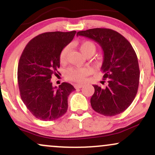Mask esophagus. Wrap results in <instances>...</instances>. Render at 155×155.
Masks as SVG:
<instances>
[{"label":"esophagus","instance_id":"esophagus-1","mask_svg":"<svg viewBox=\"0 0 155 155\" xmlns=\"http://www.w3.org/2000/svg\"><path fill=\"white\" fill-rule=\"evenodd\" d=\"M83 87V84H74V87L78 89V88H81Z\"/></svg>","mask_w":155,"mask_h":155}]
</instances>
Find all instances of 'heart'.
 <instances>
[{"instance_id":"obj_1","label":"heart","mask_w":155,"mask_h":155,"mask_svg":"<svg viewBox=\"0 0 155 155\" xmlns=\"http://www.w3.org/2000/svg\"><path fill=\"white\" fill-rule=\"evenodd\" d=\"M79 49L85 56L93 55L96 50V47L93 42L85 41L79 45ZM68 52V47L66 46L62 49L60 54V62H64L66 59ZM88 74V69L86 68H71L66 71V76L69 79L75 81H81Z\"/></svg>"}]
</instances>
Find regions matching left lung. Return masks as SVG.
Returning <instances> with one entry per match:
<instances>
[{"label":"left lung","mask_w":155,"mask_h":155,"mask_svg":"<svg viewBox=\"0 0 155 155\" xmlns=\"http://www.w3.org/2000/svg\"><path fill=\"white\" fill-rule=\"evenodd\" d=\"M77 35L92 39L104 51L101 71L108 85L105 88L93 85L92 108L107 117L125 111L136 97L140 78L138 58L132 45L118 32L108 28L79 31Z\"/></svg>","instance_id":"1"}]
</instances>
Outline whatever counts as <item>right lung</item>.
<instances>
[{
	"label": "right lung",
	"instance_id": "1",
	"mask_svg": "<svg viewBox=\"0 0 155 155\" xmlns=\"http://www.w3.org/2000/svg\"><path fill=\"white\" fill-rule=\"evenodd\" d=\"M76 33H41L30 41L22 51L17 69L19 92L26 107L39 120H57L67 111L68 97L75 88L67 82L53 87L51 79L59 73L62 49Z\"/></svg>",
	"mask_w": 155,
	"mask_h": 155
}]
</instances>
